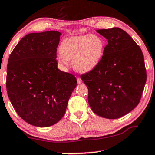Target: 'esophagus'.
I'll list each match as a JSON object with an SVG mask.
<instances>
[{"label":"esophagus","instance_id":"1","mask_svg":"<svg viewBox=\"0 0 155 155\" xmlns=\"http://www.w3.org/2000/svg\"><path fill=\"white\" fill-rule=\"evenodd\" d=\"M76 80H77V83L78 84H81L82 82V80L81 78L79 77V76H76Z\"/></svg>","mask_w":155,"mask_h":155}]
</instances>
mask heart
<instances>
[{"label": "heart", "instance_id": "obj_1", "mask_svg": "<svg viewBox=\"0 0 155 155\" xmlns=\"http://www.w3.org/2000/svg\"><path fill=\"white\" fill-rule=\"evenodd\" d=\"M105 43L102 38L96 34L72 36L64 39L60 46L58 63L67 66L72 59L76 71L87 73L99 65L104 53Z\"/></svg>", "mask_w": 155, "mask_h": 155}]
</instances>
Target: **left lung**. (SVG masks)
<instances>
[{
    "instance_id": "obj_1",
    "label": "left lung",
    "mask_w": 155,
    "mask_h": 155,
    "mask_svg": "<svg viewBox=\"0 0 155 155\" xmlns=\"http://www.w3.org/2000/svg\"><path fill=\"white\" fill-rule=\"evenodd\" d=\"M108 41L101 62L81 75L88 88V101L98 116L118 119L133 110L142 97L147 81L140 47L120 28L99 29Z\"/></svg>"
}]
</instances>
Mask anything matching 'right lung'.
<instances>
[{
    "instance_id": "right-lung-1",
    "label": "right lung",
    "mask_w": 155,
    "mask_h": 155,
    "mask_svg": "<svg viewBox=\"0 0 155 155\" xmlns=\"http://www.w3.org/2000/svg\"><path fill=\"white\" fill-rule=\"evenodd\" d=\"M60 32L31 33L23 37L7 65L8 96L18 116L39 127L61 119L76 87L73 74L57 68Z\"/></svg>"
}]
</instances>
